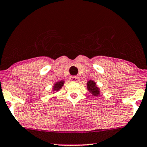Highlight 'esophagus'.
I'll return each mask as SVG.
<instances>
[{
	"mask_svg": "<svg viewBox=\"0 0 147 147\" xmlns=\"http://www.w3.org/2000/svg\"><path fill=\"white\" fill-rule=\"evenodd\" d=\"M69 79L71 82H77L79 81V80H80L79 77H78V76H71Z\"/></svg>",
	"mask_w": 147,
	"mask_h": 147,
	"instance_id": "1",
	"label": "esophagus"
}]
</instances>
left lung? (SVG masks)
Returning <instances> with one entry per match:
<instances>
[{
    "mask_svg": "<svg viewBox=\"0 0 147 147\" xmlns=\"http://www.w3.org/2000/svg\"><path fill=\"white\" fill-rule=\"evenodd\" d=\"M87 87H88V90L90 91V92L92 93L94 96H98L99 94H100L98 88L96 86V83H95L94 81L90 80L88 82Z\"/></svg>",
    "mask_w": 147,
    "mask_h": 147,
    "instance_id": "8db88e82",
    "label": "left lung"
}]
</instances>
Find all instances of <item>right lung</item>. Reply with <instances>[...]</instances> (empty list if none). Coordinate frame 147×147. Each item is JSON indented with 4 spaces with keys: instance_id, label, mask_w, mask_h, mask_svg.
Instances as JSON below:
<instances>
[{
    "instance_id": "1",
    "label": "right lung",
    "mask_w": 147,
    "mask_h": 147,
    "mask_svg": "<svg viewBox=\"0 0 147 147\" xmlns=\"http://www.w3.org/2000/svg\"><path fill=\"white\" fill-rule=\"evenodd\" d=\"M64 84V82L63 81H61V82H57L55 84V86H54V91L55 90H57L58 91L59 89L61 88V87L63 86V85Z\"/></svg>"
}]
</instances>
